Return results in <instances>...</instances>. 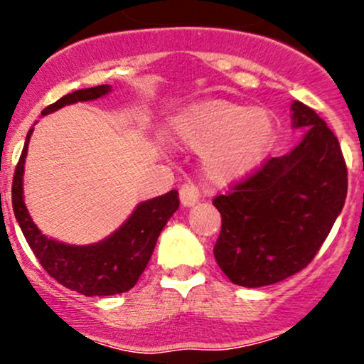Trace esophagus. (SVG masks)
<instances>
[{"instance_id":"esophagus-1","label":"esophagus","mask_w":364,"mask_h":364,"mask_svg":"<svg viewBox=\"0 0 364 364\" xmlns=\"http://www.w3.org/2000/svg\"><path fill=\"white\" fill-rule=\"evenodd\" d=\"M200 193L198 188H196L193 183H185L181 188H179V200L185 207H193L196 202H198Z\"/></svg>"}]
</instances>
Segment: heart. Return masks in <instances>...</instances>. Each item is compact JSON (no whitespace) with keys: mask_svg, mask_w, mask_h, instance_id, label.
<instances>
[{"mask_svg":"<svg viewBox=\"0 0 364 364\" xmlns=\"http://www.w3.org/2000/svg\"><path fill=\"white\" fill-rule=\"evenodd\" d=\"M173 132L186 147L200 149L202 173L208 181L229 186L263 164L275 141V119L265 107L207 99L179 112Z\"/></svg>","mask_w":364,"mask_h":364,"instance_id":"obj_1","label":"heart"}]
</instances>
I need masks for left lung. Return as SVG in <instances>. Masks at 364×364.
Returning <instances> with one entry per match:
<instances>
[{
	"label": "left lung",
	"mask_w": 364,
	"mask_h": 364,
	"mask_svg": "<svg viewBox=\"0 0 364 364\" xmlns=\"http://www.w3.org/2000/svg\"><path fill=\"white\" fill-rule=\"evenodd\" d=\"M301 141L219 195L223 217L214 257L232 284L262 287L298 274L318 253L348 195V168L337 136L303 102L291 104Z\"/></svg>",
	"instance_id": "1"
}]
</instances>
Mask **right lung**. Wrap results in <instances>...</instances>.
I'll list each match as a JSON object with an SVG mask.
<instances>
[{"label": "right lung", "instance_id": "add662e5", "mask_svg": "<svg viewBox=\"0 0 364 364\" xmlns=\"http://www.w3.org/2000/svg\"><path fill=\"white\" fill-rule=\"evenodd\" d=\"M109 92L111 85L75 90L46 107L41 114H51L75 102L94 101ZM32 132L34 128L28 129L22 156L16 164L11 203L16 223L37 260L53 279L83 296H111L129 291L144 274L161 231L178 210V191L171 190L169 193L139 203L124 224L99 243L83 246L61 243L43 235L23 202L25 157Z\"/></svg>", "mask_w": 364, "mask_h": 364}]
</instances>
